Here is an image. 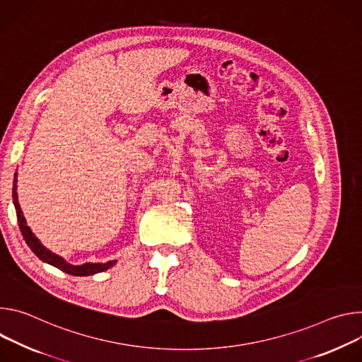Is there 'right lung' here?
<instances>
[{"label":"right lung","instance_id":"obj_1","mask_svg":"<svg viewBox=\"0 0 362 362\" xmlns=\"http://www.w3.org/2000/svg\"><path fill=\"white\" fill-rule=\"evenodd\" d=\"M13 203H14V207H16L18 226H20V230H21V234L25 240V243L40 260H43L45 263H49V264L60 269L62 272L73 274V276L96 274V273L105 272L106 269L112 267L116 263V260H109L106 263H83V264L76 266V264H71V263L66 262L62 256L50 252L47 247H45L42 245V242H40V240L35 237V234L31 231V228L27 226V221H25L24 214L21 211V207H20V203H18V194H17V173L14 175V182H13Z\"/></svg>","mask_w":362,"mask_h":362}]
</instances>
